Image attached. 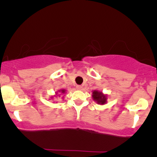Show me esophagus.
Wrapping results in <instances>:
<instances>
[{
	"label": "esophagus",
	"mask_w": 157,
	"mask_h": 157,
	"mask_svg": "<svg viewBox=\"0 0 157 157\" xmlns=\"http://www.w3.org/2000/svg\"><path fill=\"white\" fill-rule=\"evenodd\" d=\"M76 89L78 90H81V89H82V86H81L78 85V86H76Z\"/></svg>",
	"instance_id": "esophagus-1"
}]
</instances>
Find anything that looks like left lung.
<instances>
[{
  "instance_id": "1",
  "label": "left lung",
  "mask_w": 157,
  "mask_h": 157,
  "mask_svg": "<svg viewBox=\"0 0 157 157\" xmlns=\"http://www.w3.org/2000/svg\"><path fill=\"white\" fill-rule=\"evenodd\" d=\"M92 93V98L94 101H96L98 104L104 105L107 103V96L103 94L102 91H99L98 90H94Z\"/></svg>"
}]
</instances>
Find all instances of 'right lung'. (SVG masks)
I'll list each match as a JSON object with an SVG mask.
<instances>
[{
    "instance_id": "obj_1",
    "label": "right lung",
    "mask_w": 157,
    "mask_h": 157,
    "mask_svg": "<svg viewBox=\"0 0 157 157\" xmlns=\"http://www.w3.org/2000/svg\"><path fill=\"white\" fill-rule=\"evenodd\" d=\"M66 89H60V90H59V91H56L55 93V95L53 96H51V99H53V98L54 97H58V96H63V94H66Z\"/></svg>"
}]
</instances>
